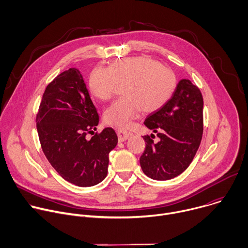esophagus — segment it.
<instances>
[{"label": "esophagus", "mask_w": 248, "mask_h": 248, "mask_svg": "<svg viewBox=\"0 0 248 248\" xmlns=\"http://www.w3.org/2000/svg\"><path fill=\"white\" fill-rule=\"evenodd\" d=\"M131 132L129 131H125V130H122V129H119L118 130V137H119V141L120 142H124V141L127 140L130 136H131Z\"/></svg>", "instance_id": "esophagus-1"}]
</instances>
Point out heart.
<instances>
[{
	"instance_id": "heart-1",
	"label": "heart",
	"mask_w": 248,
	"mask_h": 248,
	"mask_svg": "<svg viewBox=\"0 0 248 248\" xmlns=\"http://www.w3.org/2000/svg\"><path fill=\"white\" fill-rule=\"evenodd\" d=\"M118 84H124V96L105 111L104 120L108 124L127 128L142 110L154 113L163 108L172 97L178 78L158 61L138 56L115 61L108 68L98 66L88 80L91 94L101 101L110 100Z\"/></svg>"
}]
</instances>
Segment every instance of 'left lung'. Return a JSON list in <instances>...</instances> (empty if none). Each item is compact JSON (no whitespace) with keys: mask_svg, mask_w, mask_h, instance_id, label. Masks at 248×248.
Returning <instances> with one entry per match:
<instances>
[{"mask_svg":"<svg viewBox=\"0 0 248 248\" xmlns=\"http://www.w3.org/2000/svg\"><path fill=\"white\" fill-rule=\"evenodd\" d=\"M144 124L157 133L144 135L145 150L140 157L143 172L156 181L170 180L192 162L203 133V97L189 79H182L160 110L151 113Z\"/></svg>","mask_w":248,"mask_h":248,"instance_id":"8db88e82","label":"left lung"}]
</instances>
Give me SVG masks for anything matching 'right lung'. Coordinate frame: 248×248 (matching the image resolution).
<instances>
[{
	"mask_svg": "<svg viewBox=\"0 0 248 248\" xmlns=\"http://www.w3.org/2000/svg\"><path fill=\"white\" fill-rule=\"evenodd\" d=\"M98 123L78 69L64 70L48 84L36 116L40 144L58 173L78 186H93L107 176L109 153L118 143L112 127L86 138Z\"/></svg>",
	"mask_w": 248,
	"mask_h": 248,
	"instance_id": "1",
	"label": "right lung"
}]
</instances>
